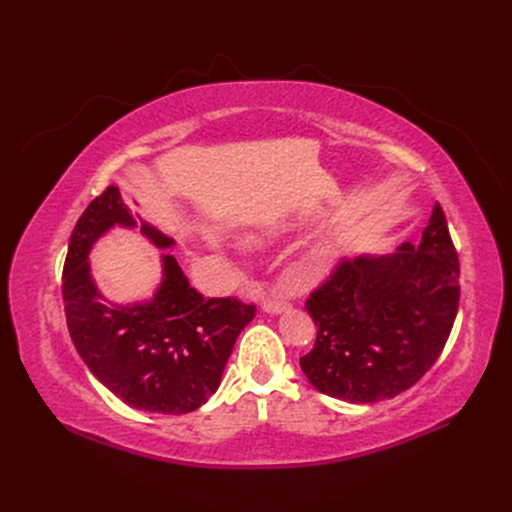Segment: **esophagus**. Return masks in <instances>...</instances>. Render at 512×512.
Masks as SVG:
<instances>
[{"instance_id": "obj_1", "label": "esophagus", "mask_w": 512, "mask_h": 512, "mask_svg": "<svg viewBox=\"0 0 512 512\" xmlns=\"http://www.w3.org/2000/svg\"><path fill=\"white\" fill-rule=\"evenodd\" d=\"M260 307H262V312H267V314H282L288 309V299H286L284 292L273 290V292L267 294L265 299H262Z\"/></svg>"}]
</instances>
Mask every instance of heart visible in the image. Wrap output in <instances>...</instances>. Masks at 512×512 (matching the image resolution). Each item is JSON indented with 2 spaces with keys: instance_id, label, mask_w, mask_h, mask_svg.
Wrapping results in <instances>:
<instances>
[{
  "instance_id": "b5f03b06",
  "label": "heart",
  "mask_w": 512,
  "mask_h": 512,
  "mask_svg": "<svg viewBox=\"0 0 512 512\" xmlns=\"http://www.w3.org/2000/svg\"><path fill=\"white\" fill-rule=\"evenodd\" d=\"M247 241H250V243H256L258 239H256V237H250V239H247ZM327 252H329V250H327V247H324V254H327Z\"/></svg>"
}]
</instances>
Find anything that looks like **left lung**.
I'll list each match as a JSON object with an SVG mask.
<instances>
[{
  "instance_id": "left-lung-1",
  "label": "left lung",
  "mask_w": 512,
  "mask_h": 512,
  "mask_svg": "<svg viewBox=\"0 0 512 512\" xmlns=\"http://www.w3.org/2000/svg\"><path fill=\"white\" fill-rule=\"evenodd\" d=\"M457 305L459 260L436 203L421 241L342 262L307 299L318 333L303 374L316 391L350 404L393 399L438 361Z\"/></svg>"
}]
</instances>
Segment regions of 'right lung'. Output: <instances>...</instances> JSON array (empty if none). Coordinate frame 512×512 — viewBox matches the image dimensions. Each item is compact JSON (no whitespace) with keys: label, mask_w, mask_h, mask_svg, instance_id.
Instances as JSON below:
<instances>
[{"label":"right lung","mask_w":512,"mask_h":512,"mask_svg":"<svg viewBox=\"0 0 512 512\" xmlns=\"http://www.w3.org/2000/svg\"><path fill=\"white\" fill-rule=\"evenodd\" d=\"M115 226L138 228L162 252L175 247L173 237L132 213L115 185L91 200L72 230L64 265L72 344L123 404L188 414L218 391L232 346L256 309L237 299H205L170 254H160L162 280L149 299L108 301L91 275L89 254Z\"/></svg>","instance_id":"1"}]
</instances>
